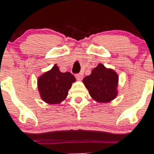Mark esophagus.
<instances>
[{
    "label": "esophagus",
    "instance_id": "obj_1",
    "mask_svg": "<svg viewBox=\"0 0 154 154\" xmlns=\"http://www.w3.org/2000/svg\"><path fill=\"white\" fill-rule=\"evenodd\" d=\"M75 77L77 78L78 80H82L83 78V75L82 73H79V74H76L75 75Z\"/></svg>",
    "mask_w": 154,
    "mask_h": 154
}]
</instances>
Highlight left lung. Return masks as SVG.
Listing matches in <instances>:
<instances>
[{"mask_svg":"<svg viewBox=\"0 0 154 154\" xmlns=\"http://www.w3.org/2000/svg\"><path fill=\"white\" fill-rule=\"evenodd\" d=\"M83 83L91 98L99 103L110 102L118 94V74L103 64H98L94 68L91 75L84 78Z\"/></svg>","mask_w":154,"mask_h":154,"instance_id":"8db88e82","label":"left lung"}]
</instances>
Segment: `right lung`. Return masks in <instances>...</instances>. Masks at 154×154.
Segmentation results:
<instances>
[{
	"label": "right lung",
	"instance_id": "1",
	"mask_svg": "<svg viewBox=\"0 0 154 154\" xmlns=\"http://www.w3.org/2000/svg\"><path fill=\"white\" fill-rule=\"evenodd\" d=\"M76 81L70 72H61L57 65L38 79V89L42 100L49 104L60 103L65 99L72 84Z\"/></svg>",
	"mask_w": 154,
	"mask_h": 154
}]
</instances>
